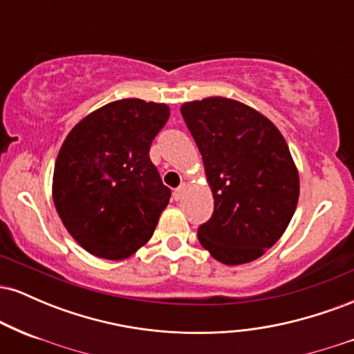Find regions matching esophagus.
<instances>
[{
  "instance_id": "34e87169",
  "label": "esophagus",
  "mask_w": 354,
  "mask_h": 354,
  "mask_svg": "<svg viewBox=\"0 0 354 354\" xmlns=\"http://www.w3.org/2000/svg\"><path fill=\"white\" fill-rule=\"evenodd\" d=\"M183 193H185V185L178 186V188L173 191V198H174V201H180L181 198H183Z\"/></svg>"
}]
</instances>
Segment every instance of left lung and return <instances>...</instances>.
I'll use <instances>...</instances> for the list:
<instances>
[{
	"instance_id": "left-lung-1",
	"label": "left lung",
	"mask_w": 354,
	"mask_h": 354,
	"mask_svg": "<svg viewBox=\"0 0 354 354\" xmlns=\"http://www.w3.org/2000/svg\"><path fill=\"white\" fill-rule=\"evenodd\" d=\"M181 115L214 198L198 239L219 263L253 261L281 238L298 205L299 176L290 148L268 118L239 101H191Z\"/></svg>"
}]
</instances>
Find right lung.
I'll list each match as a JSON object with an SVG mask.
<instances>
[{"mask_svg":"<svg viewBox=\"0 0 354 354\" xmlns=\"http://www.w3.org/2000/svg\"><path fill=\"white\" fill-rule=\"evenodd\" d=\"M169 118L163 103L126 98L81 120L56 158L53 201L88 253L124 259L149 241L171 189L149 148Z\"/></svg>","mask_w":354,"mask_h":354,"instance_id":"obj_1","label":"right lung"}]
</instances>
